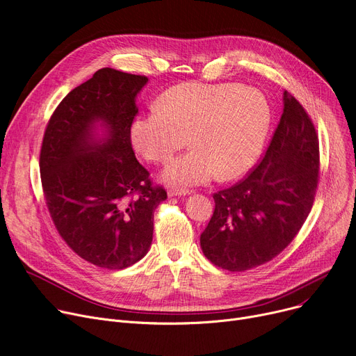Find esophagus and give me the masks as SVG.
<instances>
[{
	"label": "esophagus",
	"instance_id": "1",
	"mask_svg": "<svg viewBox=\"0 0 356 356\" xmlns=\"http://www.w3.org/2000/svg\"><path fill=\"white\" fill-rule=\"evenodd\" d=\"M188 194H190L188 190H179V188H169L168 190L169 197H181V195H188Z\"/></svg>",
	"mask_w": 356,
	"mask_h": 356
}]
</instances>
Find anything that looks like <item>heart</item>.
I'll list each match as a JSON object with an SVG mask.
<instances>
[{
	"mask_svg": "<svg viewBox=\"0 0 356 356\" xmlns=\"http://www.w3.org/2000/svg\"><path fill=\"white\" fill-rule=\"evenodd\" d=\"M155 110L138 115L130 140L146 161L168 163L162 178L181 187L243 175L259 158L273 111L262 91L241 83L184 82L163 92Z\"/></svg>",
	"mask_w": 356,
	"mask_h": 356,
	"instance_id": "1",
	"label": "heart"
}]
</instances>
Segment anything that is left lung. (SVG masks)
Returning <instances> with one entry per match:
<instances>
[{
  "label": "left lung",
  "mask_w": 356,
  "mask_h": 356,
  "mask_svg": "<svg viewBox=\"0 0 356 356\" xmlns=\"http://www.w3.org/2000/svg\"><path fill=\"white\" fill-rule=\"evenodd\" d=\"M282 115L261 163L213 195L216 209L200 236L206 258L239 273L259 266L291 243L313 207L318 139L309 114L284 91Z\"/></svg>",
  "instance_id": "left-lung-1"
}]
</instances>
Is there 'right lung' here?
Returning <instances> with one entry per match:
<instances>
[{
	"label": "right lung",
	"mask_w": 356,
	"mask_h": 356,
	"mask_svg": "<svg viewBox=\"0 0 356 356\" xmlns=\"http://www.w3.org/2000/svg\"><path fill=\"white\" fill-rule=\"evenodd\" d=\"M146 82L98 70L60 101L44 131L40 177L50 217L67 246L101 268L123 269L146 255L154 211L166 200L130 140Z\"/></svg>",
	"instance_id": "obj_1"
}]
</instances>
